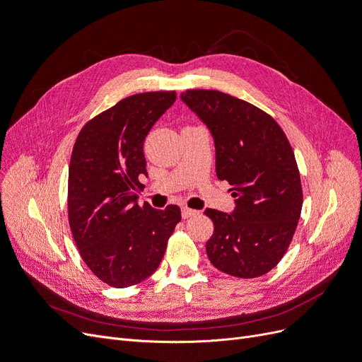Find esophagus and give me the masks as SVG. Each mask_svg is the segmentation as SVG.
<instances>
[{"label": "esophagus", "mask_w": 362, "mask_h": 362, "mask_svg": "<svg viewBox=\"0 0 362 362\" xmlns=\"http://www.w3.org/2000/svg\"><path fill=\"white\" fill-rule=\"evenodd\" d=\"M196 214H198V211H196V210H192V208H187V206H182V210H181L182 218H189V217H193Z\"/></svg>", "instance_id": "obj_1"}]
</instances>
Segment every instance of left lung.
Returning <instances> with one entry per match:
<instances>
[{"mask_svg": "<svg viewBox=\"0 0 362 362\" xmlns=\"http://www.w3.org/2000/svg\"><path fill=\"white\" fill-rule=\"evenodd\" d=\"M181 101L210 129L216 173L235 198L234 210L206 208L214 223L206 255L228 275L257 278L275 267L302 210L298 164L281 127L255 105L218 90H185Z\"/></svg>", "mask_w": 362, "mask_h": 362, "instance_id": "left-lung-1", "label": "left lung"}]
</instances>
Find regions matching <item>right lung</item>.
Instances as JSON below:
<instances>
[{"label":"right lung","instance_id":"1","mask_svg":"<svg viewBox=\"0 0 362 362\" xmlns=\"http://www.w3.org/2000/svg\"><path fill=\"white\" fill-rule=\"evenodd\" d=\"M177 100L175 92L128 96L87 122L69 164V225L93 275L116 288L149 278L163 259L181 210L139 205L148 177L144 141Z\"/></svg>","mask_w":362,"mask_h":362}]
</instances>
